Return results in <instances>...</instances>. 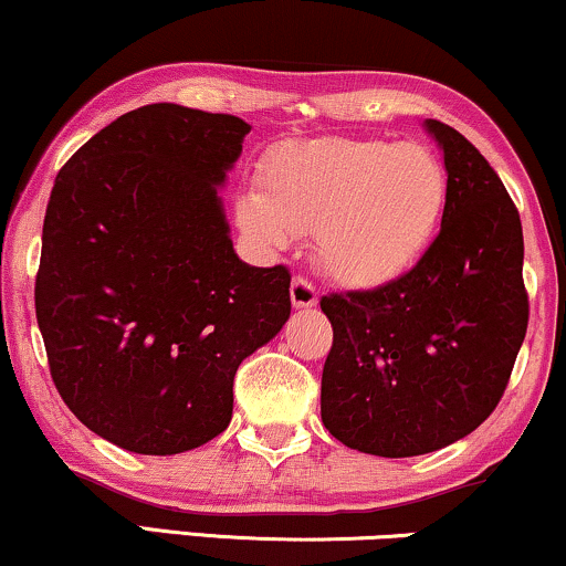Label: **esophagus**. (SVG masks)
Instances as JSON below:
<instances>
[{
  "label": "esophagus",
  "instance_id": "obj_1",
  "mask_svg": "<svg viewBox=\"0 0 566 566\" xmlns=\"http://www.w3.org/2000/svg\"><path fill=\"white\" fill-rule=\"evenodd\" d=\"M290 297H292V305H295V307H313L318 303V290L313 287L311 279L295 276V279H292Z\"/></svg>",
  "mask_w": 566,
  "mask_h": 566
}]
</instances>
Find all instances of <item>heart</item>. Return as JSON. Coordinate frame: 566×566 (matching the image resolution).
Listing matches in <instances>:
<instances>
[{
	"label": "heart",
	"instance_id": "obj_1",
	"mask_svg": "<svg viewBox=\"0 0 566 566\" xmlns=\"http://www.w3.org/2000/svg\"><path fill=\"white\" fill-rule=\"evenodd\" d=\"M443 200L447 171L423 143L321 138L271 154L261 196L238 200V221L271 250L313 230L326 274L370 290L397 282L420 261Z\"/></svg>",
	"mask_w": 566,
	"mask_h": 566
}]
</instances>
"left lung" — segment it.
Masks as SVG:
<instances>
[{
    "instance_id": "1",
    "label": "left lung",
    "mask_w": 566,
    "mask_h": 566,
    "mask_svg": "<svg viewBox=\"0 0 566 566\" xmlns=\"http://www.w3.org/2000/svg\"><path fill=\"white\" fill-rule=\"evenodd\" d=\"M443 151L441 230L397 282L321 297L334 342L321 420L376 457L464 439L496 410L527 332L522 224L504 182L454 127L426 119Z\"/></svg>"
}]
</instances>
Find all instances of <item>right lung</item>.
<instances>
[{"mask_svg": "<svg viewBox=\"0 0 566 566\" xmlns=\"http://www.w3.org/2000/svg\"><path fill=\"white\" fill-rule=\"evenodd\" d=\"M250 125L148 104L56 175L35 274L54 386L135 454H180L232 420L240 363L290 318L287 266L238 259L219 188Z\"/></svg>", "mask_w": 566, "mask_h": 566, "instance_id": "obj_1", "label": "right lung"}]
</instances>
